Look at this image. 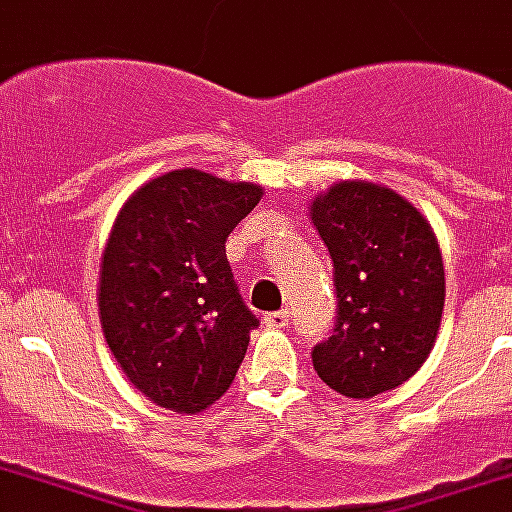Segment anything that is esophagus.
Listing matches in <instances>:
<instances>
[{"instance_id":"esophagus-1","label":"esophagus","mask_w":512,"mask_h":512,"mask_svg":"<svg viewBox=\"0 0 512 512\" xmlns=\"http://www.w3.org/2000/svg\"><path fill=\"white\" fill-rule=\"evenodd\" d=\"M266 325H269V328H288V325H291V311H274V314H266Z\"/></svg>"}]
</instances>
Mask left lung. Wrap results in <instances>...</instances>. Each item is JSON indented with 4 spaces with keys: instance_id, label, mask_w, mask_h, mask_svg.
<instances>
[{
    "instance_id": "1",
    "label": "left lung",
    "mask_w": 512,
    "mask_h": 512,
    "mask_svg": "<svg viewBox=\"0 0 512 512\" xmlns=\"http://www.w3.org/2000/svg\"><path fill=\"white\" fill-rule=\"evenodd\" d=\"M333 260L336 322L311 350L316 375L347 398H373L420 370L434 347L446 274L426 218L387 187L342 182L311 204Z\"/></svg>"
}]
</instances>
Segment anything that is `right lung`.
Listing matches in <instances>:
<instances>
[{"instance_id": "obj_1", "label": "right lung", "mask_w": 512, "mask_h": 512, "mask_svg": "<svg viewBox=\"0 0 512 512\" xmlns=\"http://www.w3.org/2000/svg\"><path fill=\"white\" fill-rule=\"evenodd\" d=\"M260 196L257 184L184 168L142 184L117 215L100 263V325L148 401L196 415L232 384L260 319L224 243Z\"/></svg>"}]
</instances>
